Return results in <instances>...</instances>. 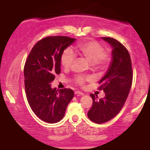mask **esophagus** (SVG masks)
I'll list each match as a JSON object with an SVG mask.
<instances>
[{"mask_svg": "<svg viewBox=\"0 0 150 150\" xmlns=\"http://www.w3.org/2000/svg\"><path fill=\"white\" fill-rule=\"evenodd\" d=\"M75 95H83V93H81V91H75Z\"/></svg>", "mask_w": 150, "mask_h": 150, "instance_id": "1", "label": "esophagus"}]
</instances>
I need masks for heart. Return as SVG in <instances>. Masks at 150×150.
Wrapping results in <instances>:
<instances>
[{
	"instance_id": "heart-1",
	"label": "heart",
	"mask_w": 150,
	"mask_h": 150,
	"mask_svg": "<svg viewBox=\"0 0 150 150\" xmlns=\"http://www.w3.org/2000/svg\"><path fill=\"white\" fill-rule=\"evenodd\" d=\"M76 52L84 57L94 67H101L107 64L110 61V55L104 52V48L99 43L91 40L79 44L76 47ZM75 56L70 49L63 52L61 62L65 69H69L75 60ZM86 80H91V77H85L83 75H77L75 77V83L78 85L84 84Z\"/></svg>"
}]
</instances>
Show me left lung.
Here are the masks:
<instances>
[{"mask_svg": "<svg viewBox=\"0 0 150 150\" xmlns=\"http://www.w3.org/2000/svg\"><path fill=\"white\" fill-rule=\"evenodd\" d=\"M112 47V58L109 67L99 83L105 96L98 99L91 94L93 103L88 112V117L97 124L106 122L120 111L128 97L132 83V69L130 54L124 45L112 38L102 37Z\"/></svg>", "mask_w": 150, "mask_h": 150, "instance_id": "1", "label": "left lung"}]
</instances>
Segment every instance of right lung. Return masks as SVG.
I'll return each instance as SVG.
<instances>
[{
  "mask_svg": "<svg viewBox=\"0 0 150 150\" xmlns=\"http://www.w3.org/2000/svg\"><path fill=\"white\" fill-rule=\"evenodd\" d=\"M76 39L50 36L33 47L25 63L24 85L28 102L38 117L47 123L63 118L67 105L74 96L70 88L57 90L51 83L61 73V58L64 50Z\"/></svg>",
  "mask_w": 150,
  "mask_h": 150,
  "instance_id": "right-lung-1",
  "label": "right lung"
}]
</instances>
